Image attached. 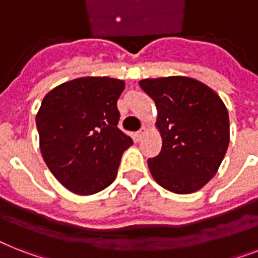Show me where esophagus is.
Listing matches in <instances>:
<instances>
[{"label": "esophagus", "instance_id": "obj_1", "mask_svg": "<svg viewBox=\"0 0 258 258\" xmlns=\"http://www.w3.org/2000/svg\"><path fill=\"white\" fill-rule=\"evenodd\" d=\"M146 131H147V128H146V127H142L141 128V131H138V134H137V137L139 138V139H142V138L145 137V134H146Z\"/></svg>", "mask_w": 258, "mask_h": 258}]
</instances>
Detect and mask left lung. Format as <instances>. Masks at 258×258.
<instances>
[{
	"label": "left lung",
	"instance_id": "8db88e82",
	"mask_svg": "<svg viewBox=\"0 0 258 258\" xmlns=\"http://www.w3.org/2000/svg\"><path fill=\"white\" fill-rule=\"evenodd\" d=\"M141 88L157 105L162 151L149 159L158 184L191 194L216 175L230 141L229 113L210 87L187 76L143 79Z\"/></svg>",
	"mask_w": 258,
	"mask_h": 258
}]
</instances>
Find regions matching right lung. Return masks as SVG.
I'll list each match as a JSON object with an SVG mask.
<instances>
[{
  "label": "right lung",
  "instance_id": "add662e5",
  "mask_svg": "<svg viewBox=\"0 0 258 258\" xmlns=\"http://www.w3.org/2000/svg\"><path fill=\"white\" fill-rule=\"evenodd\" d=\"M124 82L87 76L54 87L36 115L40 151L60 183L92 196L112 183L133 139L117 128L116 101Z\"/></svg>",
  "mask_w": 258,
  "mask_h": 258
}]
</instances>
